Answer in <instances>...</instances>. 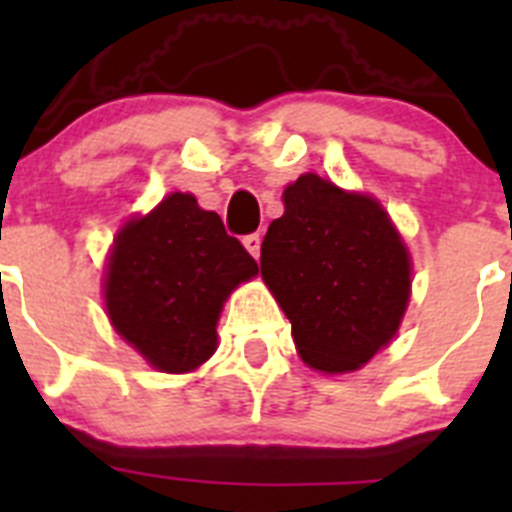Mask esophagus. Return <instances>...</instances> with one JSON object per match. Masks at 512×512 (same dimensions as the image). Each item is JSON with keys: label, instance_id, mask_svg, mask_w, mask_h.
I'll return each mask as SVG.
<instances>
[{"label": "esophagus", "instance_id": "34e87169", "mask_svg": "<svg viewBox=\"0 0 512 512\" xmlns=\"http://www.w3.org/2000/svg\"><path fill=\"white\" fill-rule=\"evenodd\" d=\"M243 246H246V251L251 253L253 259H259L261 256V235L259 233H251L243 238Z\"/></svg>", "mask_w": 512, "mask_h": 512}]
</instances>
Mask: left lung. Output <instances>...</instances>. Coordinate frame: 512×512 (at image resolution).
<instances>
[{
    "instance_id": "1",
    "label": "left lung",
    "mask_w": 512,
    "mask_h": 512,
    "mask_svg": "<svg viewBox=\"0 0 512 512\" xmlns=\"http://www.w3.org/2000/svg\"><path fill=\"white\" fill-rule=\"evenodd\" d=\"M261 277L300 359L325 374L354 372L395 338L413 284L387 210L318 174L284 189V215L261 243Z\"/></svg>"
}]
</instances>
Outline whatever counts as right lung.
Returning <instances> with one entry per match:
<instances>
[{
  "instance_id": "1",
  "label": "right lung",
  "mask_w": 512,
  "mask_h": 512,
  "mask_svg": "<svg viewBox=\"0 0 512 512\" xmlns=\"http://www.w3.org/2000/svg\"><path fill=\"white\" fill-rule=\"evenodd\" d=\"M256 271L217 212L174 192L115 235L104 269L107 318L158 372H194L215 354L223 302Z\"/></svg>"
}]
</instances>
